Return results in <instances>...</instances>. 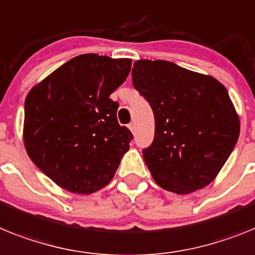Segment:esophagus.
Wrapping results in <instances>:
<instances>
[{
	"label": "esophagus",
	"instance_id": "esophagus-1",
	"mask_svg": "<svg viewBox=\"0 0 255 255\" xmlns=\"http://www.w3.org/2000/svg\"><path fill=\"white\" fill-rule=\"evenodd\" d=\"M128 128H129V130L133 133L134 132V128H136V126H134V123H130V125H128Z\"/></svg>",
	"mask_w": 255,
	"mask_h": 255
}]
</instances>
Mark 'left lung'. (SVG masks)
<instances>
[{
	"instance_id": "obj_1",
	"label": "left lung",
	"mask_w": 255,
	"mask_h": 255,
	"mask_svg": "<svg viewBox=\"0 0 255 255\" xmlns=\"http://www.w3.org/2000/svg\"><path fill=\"white\" fill-rule=\"evenodd\" d=\"M132 82L154 112V141L142 155L155 182L178 195L209 185L240 134L225 86L164 60L134 61Z\"/></svg>"
}]
</instances>
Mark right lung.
I'll list each match as a JSON object with an SVG mask.
<instances>
[{
  "mask_svg": "<svg viewBox=\"0 0 255 255\" xmlns=\"http://www.w3.org/2000/svg\"><path fill=\"white\" fill-rule=\"evenodd\" d=\"M130 59L85 54L33 86L25 97L26 154L59 187L92 194L113 180L132 133L110 99L129 74Z\"/></svg>",
  "mask_w": 255,
  "mask_h": 255,
  "instance_id": "add662e5",
  "label": "right lung"
}]
</instances>
